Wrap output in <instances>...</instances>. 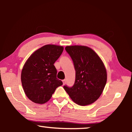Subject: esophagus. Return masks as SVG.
Returning <instances> with one entry per match:
<instances>
[{
  "label": "esophagus",
  "instance_id": "esophagus-1",
  "mask_svg": "<svg viewBox=\"0 0 132 132\" xmlns=\"http://www.w3.org/2000/svg\"><path fill=\"white\" fill-rule=\"evenodd\" d=\"M62 81H63V84H65L66 82V80L64 79V80H63Z\"/></svg>",
  "mask_w": 132,
  "mask_h": 132
}]
</instances>
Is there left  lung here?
Returning <instances> with one entry per match:
<instances>
[{
	"mask_svg": "<svg viewBox=\"0 0 132 132\" xmlns=\"http://www.w3.org/2000/svg\"><path fill=\"white\" fill-rule=\"evenodd\" d=\"M65 50L72 59L76 71L72 87L63 88L71 99L80 105L95 102L104 90L107 75L103 62L92 49L85 46H68Z\"/></svg>",
	"mask_w": 132,
	"mask_h": 132,
	"instance_id": "left-lung-1",
	"label": "left lung"
}]
</instances>
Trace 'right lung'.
Listing matches in <instances>:
<instances>
[{
	"label": "right lung",
	"mask_w": 132,
	"mask_h": 132,
	"mask_svg": "<svg viewBox=\"0 0 132 132\" xmlns=\"http://www.w3.org/2000/svg\"><path fill=\"white\" fill-rule=\"evenodd\" d=\"M63 51V46L46 45L33 53L26 62L21 71V83L31 101L45 103L56 88L63 84L56 78L57 70L54 66Z\"/></svg>",
	"instance_id": "obj_1"
}]
</instances>
